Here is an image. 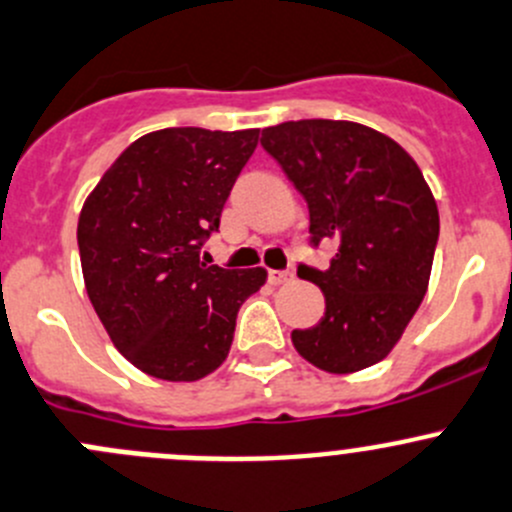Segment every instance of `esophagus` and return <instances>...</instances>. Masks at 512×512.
I'll return each instance as SVG.
<instances>
[{"mask_svg": "<svg viewBox=\"0 0 512 512\" xmlns=\"http://www.w3.org/2000/svg\"><path fill=\"white\" fill-rule=\"evenodd\" d=\"M291 278V271H268V283H271V286H281V283L291 281Z\"/></svg>", "mask_w": 512, "mask_h": 512, "instance_id": "1", "label": "esophagus"}]
</instances>
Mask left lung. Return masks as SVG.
Listing matches in <instances>:
<instances>
[{
	"instance_id": "8db88e82",
	"label": "left lung",
	"mask_w": 512,
	"mask_h": 512,
	"mask_svg": "<svg viewBox=\"0 0 512 512\" xmlns=\"http://www.w3.org/2000/svg\"><path fill=\"white\" fill-rule=\"evenodd\" d=\"M261 146L308 204L313 244L336 241L326 271L298 276L326 296L321 321L293 331L296 351L326 373H356L401 341L428 291L438 206L413 156L356 121L266 126Z\"/></svg>"
}]
</instances>
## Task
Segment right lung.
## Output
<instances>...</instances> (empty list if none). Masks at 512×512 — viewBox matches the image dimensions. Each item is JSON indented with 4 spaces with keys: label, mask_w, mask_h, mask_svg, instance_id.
Wrapping results in <instances>:
<instances>
[{
    "label": "right lung",
    "mask_w": 512,
    "mask_h": 512,
    "mask_svg": "<svg viewBox=\"0 0 512 512\" xmlns=\"http://www.w3.org/2000/svg\"><path fill=\"white\" fill-rule=\"evenodd\" d=\"M258 129H159L131 141L86 196L77 224L86 296L121 356L191 383L229 356L241 303L266 268L201 261Z\"/></svg>",
    "instance_id": "add662e5"
}]
</instances>
